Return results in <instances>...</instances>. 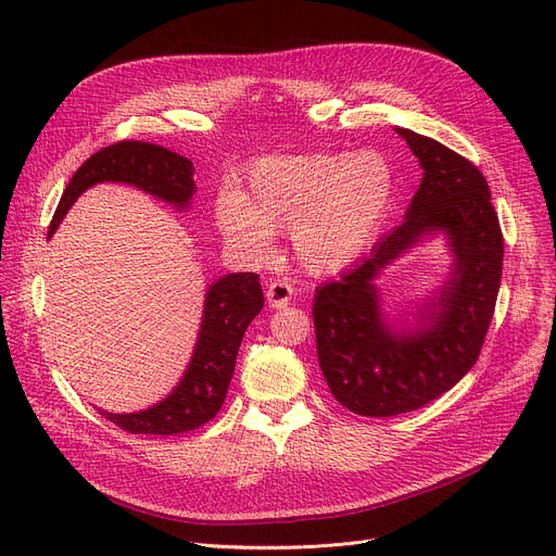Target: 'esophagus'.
<instances>
[{
  "instance_id": "34e87169",
  "label": "esophagus",
  "mask_w": 556,
  "mask_h": 556,
  "mask_svg": "<svg viewBox=\"0 0 556 556\" xmlns=\"http://www.w3.org/2000/svg\"><path fill=\"white\" fill-rule=\"evenodd\" d=\"M293 293H295V290L288 281L273 279L266 288V300L273 308H283V306H288L290 300H293Z\"/></svg>"
}]
</instances>
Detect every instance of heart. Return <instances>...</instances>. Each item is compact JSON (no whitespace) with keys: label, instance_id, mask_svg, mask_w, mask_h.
Segmentation results:
<instances>
[{"label":"heart","instance_id":"b5f03b06","mask_svg":"<svg viewBox=\"0 0 556 556\" xmlns=\"http://www.w3.org/2000/svg\"><path fill=\"white\" fill-rule=\"evenodd\" d=\"M392 200L394 173L383 155H283L254 162L243 193L218 195L214 218L225 241L252 258L270 256L275 231L290 229L300 266L336 275L374 243Z\"/></svg>","mask_w":556,"mask_h":556}]
</instances>
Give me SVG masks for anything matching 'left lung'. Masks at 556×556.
<instances>
[{"instance_id": "8db88e82", "label": "left lung", "mask_w": 556, "mask_h": 556, "mask_svg": "<svg viewBox=\"0 0 556 556\" xmlns=\"http://www.w3.org/2000/svg\"><path fill=\"white\" fill-rule=\"evenodd\" d=\"M424 168L405 220L338 281L315 290L313 325L325 381L346 410L394 417L448 392L469 371L491 325L503 275V231L473 162L396 128ZM430 232H444L454 268L415 324H390L375 279Z\"/></svg>"}]
</instances>
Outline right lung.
Returning a JSON list of instances; mask_svg holds the SVG:
<instances>
[{
  "instance_id": "add662e5",
  "label": "right lung",
  "mask_w": 556,
  "mask_h": 556,
  "mask_svg": "<svg viewBox=\"0 0 556 556\" xmlns=\"http://www.w3.org/2000/svg\"><path fill=\"white\" fill-rule=\"evenodd\" d=\"M101 182L132 185L173 204L175 210H187L195 193L191 160L149 141L112 143L83 162L74 173L51 218L47 231L49 239L76 198ZM261 308L263 290L258 275L231 273L220 277L204 293L198 342L189 367L175 390L139 413H99L132 434H180L207 424L220 410L241 340Z\"/></svg>"
}]
</instances>
